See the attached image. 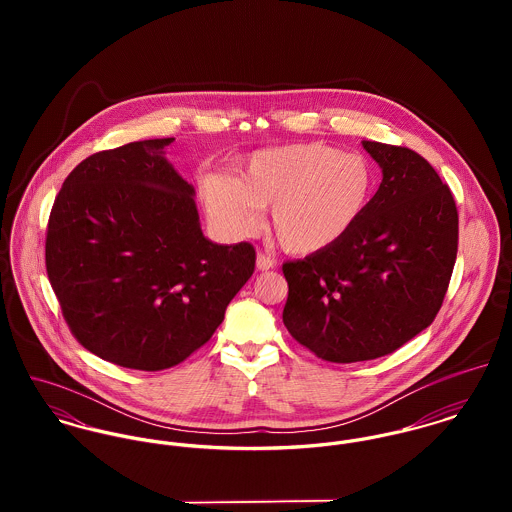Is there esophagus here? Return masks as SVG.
I'll return each instance as SVG.
<instances>
[{"instance_id": "1", "label": "esophagus", "mask_w": 512, "mask_h": 512, "mask_svg": "<svg viewBox=\"0 0 512 512\" xmlns=\"http://www.w3.org/2000/svg\"><path fill=\"white\" fill-rule=\"evenodd\" d=\"M274 266H276L274 258H270V256L264 254V252H258V256H256V268H258L260 272H268V270H272Z\"/></svg>"}]
</instances>
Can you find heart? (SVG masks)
<instances>
[{
	"mask_svg": "<svg viewBox=\"0 0 512 512\" xmlns=\"http://www.w3.org/2000/svg\"><path fill=\"white\" fill-rule=\"evenodd\" d=\"M203 201L211 220L232 238L252 234L262 209L286 252L309 256L343 240L374 193V169L359 153L327 144H295L254 153L236 179L209 175Z\"/></svg>",
	"mask_w": 512,
	"mask_h": 512,
	"instance_id": "obj_1",
	"label": "heart"
}]
</instances>
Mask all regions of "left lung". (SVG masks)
I'll return each mask as SVG.
<instances>
[{
  "mask_svg": "<svg viewBox=\"0 0 512 512\" xmlns=\"http://www.w3.org/2000/svg\"><path fill=\"white\" fill-rule=\"evenodd\" d=\"M363 147L382 169L363 217L335 246L282 266L290 335L343 365L390 355L432 325L459 240L453 195L420 153Z\"/></svg>",
  "mask_w": 512,
  "mask_h": 512,
  "instance_id": "1",
  "label": "left lung"
}]
</instances>
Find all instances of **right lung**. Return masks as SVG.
Returning <instances> with one entry per match:
<instances>
[{
	"mask_svg": "<svg viewBox=\"0 0 512 512\" xmlns=\"http://www.w3.org/2000/svg\"><path fill=\"white\" fill-rule=\"evenodd\" d=\"M173 142H132L80 161L45 240L74 339L112 365L147 372L201 349L256 264L252 244L203 236L195 189L165 159Z\"/></svg>",
	"mask_w": 512,
	"mask_h": 512,
	"instance_id": "add662e5",
	"label": "right lung"
}]
</instances>
